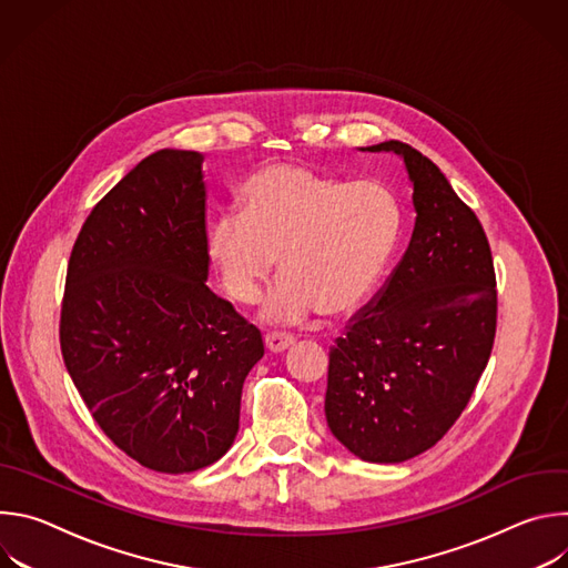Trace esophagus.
I'll use <instances>...</instances> for the list:
<instances>
[{"instance_id":"34e87169","label":"esophagus","mask_w":568,"mask_h":568,"mask_svg":"<svg viewBox=\"0 0 568 568\" xmlns=\"http://www.w3.org/2000/svg\"><path fill=\"white\" fill-rule=\"evenodd\" d=\"M294 344L292 335H283V333H267L265 335V348L270 353H283Z\"/></svg>"}]
</instances>
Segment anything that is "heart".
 I'll list each match as a JSON object with an SVG mask.
<instances>
[{
  "instance_id": "obj_1",
  "label": "heart",
  "mask_w": 568,
  "mask_h": 568,
  "mask_svg": "<svg viewBox=\"0 0 568 568\" xmlns=\"http://www.w3.org/2000/svg\"><path fill=\"white\" fill-rule=\"evenodd\" d=\"M240 211L206 231V256L224 294L252 305L278 270L263 316L298 321L353 312L379 281L399 233L395 195L377 180H348L298 164H272L240 191Z\"/></svg>"
}]
</instances>
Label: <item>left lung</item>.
<instances>
[{"mask_svg": "<svg viewBox=\"0 0 568 568\" xmlns=\"http://www.w3.org/2000/svg\"><path fill=\"white\" fill-rule=\"evenodd\" d=\"M414 182L412 242L331 348L326 418L368 463H402L460 418L493 353L497 276L488 235L440 169L402 141Z\"/></svg>", "mask_w": 568, "mask_h": 568, "instance_id": "left-lung-1", "label": "left lung"}]
</instances>
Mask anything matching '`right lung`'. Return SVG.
<instances>
[{"label":"right lung","instance_id":"right-lung-1","mask_svg":"<svg viewBox=\"0 0 568 568\" xmlns=\"http://www.w3.org/2000/svg\"><path fill=\"white\" fill-rule=\"evenodd\" d=\"M204 156L159 150L88 215L60 307L64 366L103 434L164 474L215 463L265 355L256 326L206 287Z\"/></svg>","mask_w":568,"mask_h":568}]
</instances>
